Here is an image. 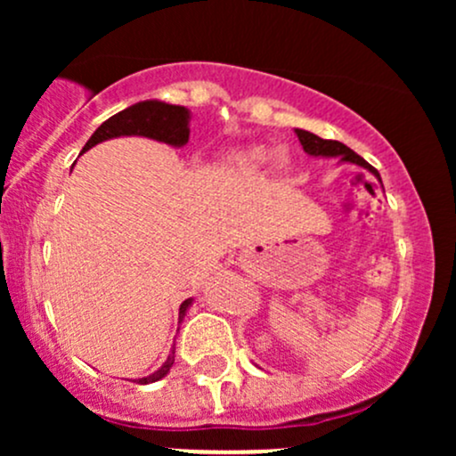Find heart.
I'll return each instance as SVG.
<instances>
[{
    "instance_id": "b5f03b06",
    "label": "heart",
    "mask_w": 456,
    "mask_h": 456,
    "mask_svg": "<svg viewBox=\"0 0 456 456\" xmlns=\"http://www.w3.org/2000/svg\"><path fill=\"white\" fill-rule=\"evenodd\" d=\"M276 156L272 154L270 150H264V148H255L250 151H246V154H242V159H240V162H242L244 167H248V169H259V167H265L270 165L272 160H274Z\"/></svg>"
}]
</instances>
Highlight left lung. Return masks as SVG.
Listing matches in <instances>:
<instances>
[{
	"label": "left lung",
	"instance_id": "left-lung-1",
	"mask_svg": "<svg viewBox=\"0 0 456 456\" xmlns=\"http://www.w3.org/2000/svg\"><path fill=\"white\" fill-rule=\"evenodd\" d=\"M296 134H297V139H300L302 148H305L306 154L322 156V159H341V162H354V165H360V167H364V169H369L370 174H373L381 182L378 169H373V167H370L369 162L362 159V156L355 154L354 150H349L347 145L341 143V141L322 139V137H317V134L308 133V130H300V128H296Z\"/></svg>",
	"mask_w": 456,
	"mask_h": 456
}]
</instances>
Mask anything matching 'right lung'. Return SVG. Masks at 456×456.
Instances as JSON below:
<instances>
[{
  "instance_id": "right-lung-1",
  "label": "right lung",
  "mask_w": 456,
  "mask_h": 456,
  "mask_svg": "<svg viewBox=\"0 0 456 456\" xmlns=\"http://www.w3.org/2000/svg\"><path fill=\"white\" fill-rule=\"evenodd\" d=\"M188 122H191V111H188L186 107H180V104H167L160 101H143L124 109V111L115 113L113 118L102 122L101 126L96 128V133L92 134L90 141H87L83 151H87L96 143H102V141L107 139L124 137V134H139V137H150L162 141V143L174 145V148H182V145L188 143V134H191ZM191 305L192 297L182 302L180 317L186 315V308ZM174 360L175 352H171L169 358L165 360V364H162L156 373L148 375V378H141L137 381L139 384H151V381L162 379L169 373L171 366H174Z\"/></svg>"
}]
</instances>
